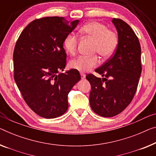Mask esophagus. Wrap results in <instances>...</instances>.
<instances>
[{
	"label": "esophagus",
	"mask_w": 156,
	"mask_h": 156,
	"mask_svg": "<svg viewBox=\"0 0 156 156\" xmlns=\"http://www.w3.org/2000/svg\"><path fill=\"white\" fill-rule=\"evenodd\" d=\"M80 77H81V79H84V78H85V74H84V73H80Z\"/></svg>",
	"instance_id": "1"
}]
</instances>
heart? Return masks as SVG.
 Wrapping results in <instances>:
<instances>
[{"mask_svg": "<svg viewBox=\"0 0 156 156\" xmlns=\"http://www.w3.org/2000/svg\"><path fill=\"white\" fill-rule=\"evenodd\" d=\"M80 33L83 36L89 37L94 41L93 51L100 55L103 59L111 57L115 52L118 45L117 34L107 27L96 21H92L85 24L80 29ZM78 38L75 34H69L64 41V47L66 52L74 55L77 50ZM99 60L97 56L91 57L79 56L70 62L69 66L72 69L79 72H86L96 66Z\"/></svg>", "mask_w": 156, "mask_h": 156, "instance_id": "b5f03b06", "label": "heart"}]
</instances>
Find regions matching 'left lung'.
Segmentation results:
<instances>
[{
  "label": "left lung",
  "mask_w": 156,
  "mask_h": 156,
  "mask_svg": "<svg viewBox=\"0 0 156 156\" xmlns=\"http://www.w3.org/2000/svg\"><path fill=\"white\" fill-rule=\"evenodd\" d=\"M118 45L115 54L95 71L103 78L88 74L91 85L90 104L92 111L103 117L121 113L132 101L141 73V46L133 30L126 22L113 18Z\"/></svg>",
  "instance_id": "8db88e82"
}]
</instances>
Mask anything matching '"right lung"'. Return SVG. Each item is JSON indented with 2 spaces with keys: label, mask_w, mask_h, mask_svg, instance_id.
Listing matches in <instances>:
<instances>
[{
  "label": "right lung",
  "mask_w": 156,
  "mask_h": 156,
  "mask_svg": "<svg viewBox=\"0 0 156 156\" xmlns=\"http://www.w3.org/2000/svg\"><path fill=\"white\" fill-rule=\"evenodd\" d=\"M78 23L79 20L69 22L59 17L34 20L15 45V83L28 106L43 118L63 115L69 107V93L80 80L74 69L60 73L66 62L64 41Z\"/></svg>",
  "instance_id": "add662e5"
}]
</instances>
